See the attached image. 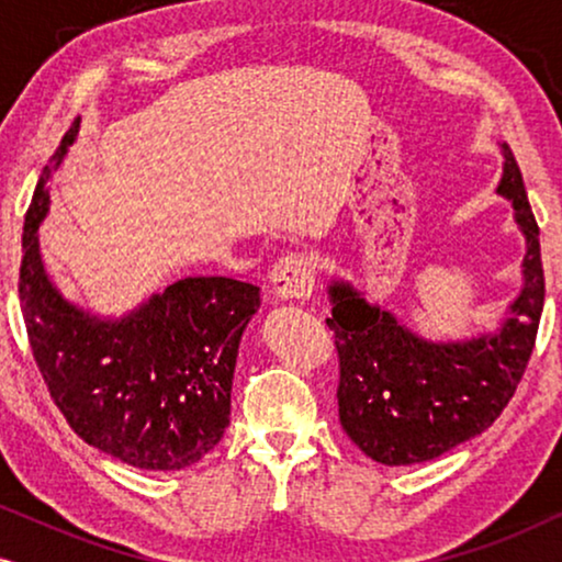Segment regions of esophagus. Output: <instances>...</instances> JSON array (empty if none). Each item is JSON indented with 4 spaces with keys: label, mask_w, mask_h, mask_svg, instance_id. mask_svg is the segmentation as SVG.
I'll list each match as a JSON object with an SVG mask.
<instances>
[{
    "label": "esophagus",
    "mask_w": 562,
    "mask_h": 562,
    "mask_svg": "<svg viewBox=\"0 0 562 562\" xmlns=\"http://www.w3.org/2000/svg\"><path fill=\"white\" fill-rule=\"evenodd\" d=\"M314 256L310 252H289L271 268V286L279 299H310L314 291Z\"/></svg>",
    "instance_id": "34e87169"
}]
</instances>
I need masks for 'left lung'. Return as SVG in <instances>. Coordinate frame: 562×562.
Listing matches in <instances>:
<instances>
[{
	"label": "left lung",
	"mask_w": 562,
	"mask_h": 562,
	"mask_svg": "<svg viewBox=\"0 0 562 562\" xmlns=\"http://www.w3.org/2000/svg\"><path fill=\"white\" fill-rule=\"evenodd\" d=\"M498 148L504 173L496 194L512 202L527 252L525 283L494 333L435 342L379 304H368L348 281L335 279L327 286L333 304L327 325L340 356V425L375 463H425L481 435L525 375L544 302L540 227L512 148L506 143Z\"/></svg>",
	"instance_id": "8db88e82"
}]
</instances>
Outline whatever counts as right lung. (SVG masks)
Segmentation results:
<instances>
[{
    "instance_id": "right-lung-1",
    "label": "right lung",
    "mask_w": 562,
    "mask_h": 562,
    "mask_svg": "<svg viewBox=\"0 0 562 562\" xmlns=\"http://www.w3.org/2000/svg\"><path fill=\"white\" fill-rule=\"evenodd\" d=\"M79 135V120L37 181L25 214L20 306L45 386L91 448L143 471H181L202 460L229 425L243 333L260 289L225 276H189L122 317L68 302L43 266L50 206L45 183Z\"/></svg>"
}]
</instances>
